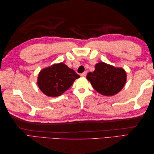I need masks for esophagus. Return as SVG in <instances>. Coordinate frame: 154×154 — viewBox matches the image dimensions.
<instances>
[{"mask_svg": "<svg viewBox=\"0 0 154 154\" xmlns=\"http://www.w3.org/2000/svg\"><path fill=\"white\" fill-rule=\"evenodd\" d=\"M86 75H87V72L86 71H85V72H83V73L81 74V76H82V77H85Z\"/></svg>", "mask_w": 154, "mask_h": 154, "instance_id": "1", "label": "esophagus"}]
</instances>
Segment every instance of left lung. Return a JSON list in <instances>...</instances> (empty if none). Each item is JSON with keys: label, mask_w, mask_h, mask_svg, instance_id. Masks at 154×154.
Wrapping results in <instances>:
<instances>
[{"label": "left lung", "mask_w": 154, "mask_h": 154, "mask_svg": "<svg viewBox=\"0 0 154 154\" xmlns=\"http://www.w3.org/2000/svg\"><path fill=\"white\" fill-rule=\"evenodd\" d=\"M94 68V71L88 73L86 77L98 93L104 96H113L122 89L126 81L124 69L104 62L97 63Z\"/></svg>", "instance_id": "obj_1"}]
</instances>
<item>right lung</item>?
<instances>
[{
  "label": "right lung",
  "mask_w": 154,
  "mask_h": 154,
  "mask_svg": "<svg viewBox=\"0 0 154 154\" xmlns=\"http://www.w3.org/2000/svg\"><path fill=\"white\" fill-rule=\"evenodd\" d=\"M80 76L63 63L44 68L38 75V86L45 95L56 97L70 88Z\"/></svg>",
  "instance_id": "obj_1"
}]
</instances>
